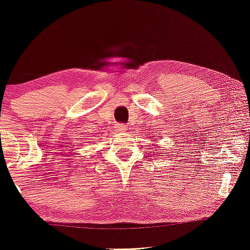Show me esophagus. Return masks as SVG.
<instances>
[{
	"instance_id": "obj_1",
	"label": "esophagus",
	"mask_w": 250,
	"mask_h": 250,
	"mask_svg": "<svg viewBox=\"0 0 250 250\" xmlns=\"http://www.w3.org/2000/svg\"><path fill=\"white\" fill-rule=\"evenodd\" d=\"M116 130H118V132H126V130H127V126L124 124H117Z\"/></svg>"
}]
</instances>
